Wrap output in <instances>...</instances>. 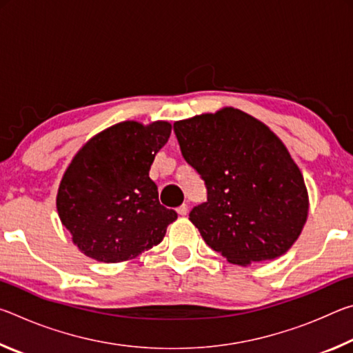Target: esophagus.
<instances>
[{
  "label": "esophagus",
  "mask_w": 353,
  "mask_h": 353,
  "mask_svg": "<svg viewBox=\"0 0 353 353\" xmlns=\"http://www.w3.org/2000/svg\"><path fill=\"white\" fill-rule=\"evenodd\" d=\"M176 212L181 214V216H185V214L188 213V205L187 204H182V205H179L177 208H176Z\"/></svg>",
  "instance_id": "obj_1"
}]
</instances>
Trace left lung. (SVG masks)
<instances>
[{"label": "left lung", "mask_w": 353, "mask_h": 353, "mask_svg": "<svg viewBox=\"0 0 353 353\" xmlns=\"http://www.w3.org/2000/svg\"><path fill=\"white\" fill-rule=\"evenodd\" d=\"M174 132L205 182L190 221L208 246L241 266L283 255L305 224L308 193L282 140L234 107L176 121Z\"/></svg>", "instance_id": "left-lung-1"}]
</instances>
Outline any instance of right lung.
Instances as JSON below:
<instances>
[{
    "mask_svg": "<svg viewBox=\"0 0 353 353\" xmlns=\"http://www.w3.org/2000/svg\"><path fill=\"white\" fill-rule=\"evenodd\" d=\"M170 135L168 121H123L94 135L74 155L56 205L82 254L119 263L163 240L177 213L160 204L149 170Z\"/></svg>",
    "mask_w": 353,
    "mask_h": 353,
    "instance_id": "right-lung-1",
    "label": "right lung"
}]
</instances>
